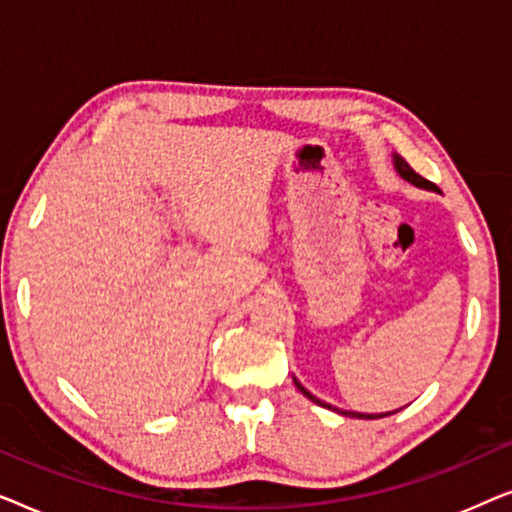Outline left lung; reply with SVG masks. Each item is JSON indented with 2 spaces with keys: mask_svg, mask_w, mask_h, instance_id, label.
Returning a JSON list of instances; mask_svg holds the SVG:
<instances>
[{
  "mask_svg": "<svg viewBox=\"0 0 512 512\" xmlns=\"http://www.w3.org/2000/svg\"><path fill=\"white\" fill-rule=\"evenodd\" d=\"M394 167H396V172H398V174H401V177H403L405 181H410V184H412V186H419V188H429V191H438V188H436V186H433L429 179L419 177V174H417L415 170H412V167H410L408 163H405V160H403L401 156H396V153H394ZM293 382H296V387H298V391H300V394H303V396H307V398H310V401H312V403H317V405H321V408L335 410V412H340V415H347V417H361V419H377V417H387V415H363V412H349V410H338V408H333V405H328V403H324V401H319V398H317V396H314V394H310V391H307V389L303 387V384H300V382L296 380V377H293ZM394 412H398V410H394ZM389 415H391V412H389Z\"/></svg>",
  "mask_w": 512,
  "mask_h": 512,
  "instance_id": "8db88e82",
  "label": "left lung"
}]
</instances>
